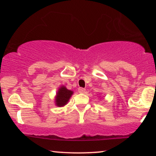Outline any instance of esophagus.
<instances>
[{"mask_svg":"<svg viewBox=\"0 0 156 156\" xmlns=\"http://www.w3.org/2000/svg\"><path fill=\"white\" fill-rule=\"evenodd\" d=\"M85 91H86V89H85L82 88V87L78 88V92H79V93H80V94H84V92H85Z\"/></svg>","mask_w":156,"mask_h":156,"instance_id":"1","label":"esophagus"}]
</instances>
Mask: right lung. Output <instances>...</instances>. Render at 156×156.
I'll use <instances>...</instances> for the list:
<instances>
[{
    "instance_id": "1",
    "label": "right lung",
    "mask_w": 156,
    "mask_h": 156,
    "mask_svg": "<svg viewBox=\"0 0 156 156\" xmlns=\"http://www.w3.org/2000/svg\"><path fill=\"white\" fill-rule=\"evenodd\" d=\"M73 94V91L69 90L65 86L62 85L58 89L56 95L55 96V105L58 107H62L65 106L68 103L70 98Z\"/></svg>"
}]
</instances>
